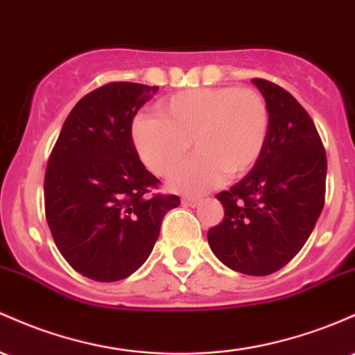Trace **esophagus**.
I'll return each mask as SVG.
<instances>
[{
	"mask_svg": "<svg viewBox=\"0 0 355 355\" xmlns=\"http://www.w3.org/2000/svg\"><path fill=\"white\" fill-rule=\"evenodd\" d=\"M182 202H184L185 205H189V207H197V205L200 204V198H198V197H184V198H182Z\"/></svg>",
	"mask_w": 355,
	"mask_h": 355,
	"instance_id": "34e87169",
	"label": "esophagus"
}]
</instances>
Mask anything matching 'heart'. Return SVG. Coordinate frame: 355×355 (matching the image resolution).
<instances>
[{
    "label": "heart",
    "instance_id": "1",
    "mask_svg": "<svg viewBox=\"0 0 355 355\" xmlns=\"http://www.w3.org/2000/svg\"><path fill=\"white\" fill-rule=\"evenodd\" d=\"M270 131V107L251 87H200L177 92L157 104V116H138L133 143L139 158L159 177L178 166L190 143L196 157L173 173L177 192L202 193L256 165Z\"/></svg>",
    "mask_w": 355,
    "mask_h": 355
}]
</instances>
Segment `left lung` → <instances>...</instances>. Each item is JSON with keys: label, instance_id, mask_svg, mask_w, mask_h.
I'll list each match as a JSON object with an SVG mask.
<instances>
[{"label": "left lung", "instance_id": "left-lung-1", "mask_svg": "<svg viewBox=\"0 0 355 355\" xmlns=\"http://www.w3.org/2000/svg\"><path fill=\"white\" fill-rule=\"evenodd\" d=\"M252 83L270 107L266 145L243 180L217 193L224 219L207 239L231 270L266 276L298 254L320 217L327 155L313 119L290 92L270 80Z\"/></svg>", "mask_w": 355, "mask_h": 355}]
</instances>
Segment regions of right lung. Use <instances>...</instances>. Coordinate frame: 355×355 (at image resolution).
Returning <instances> with one entry per match:
<instances>
[{
	"label": "right lung",
	"mask_w": 355,
	"mask_h": 355,
	"mask_svg": "<svg viewBox=\"0 0 355 355\" xmlns=\"http://www.w3.org/2000/svg\"><path fill=\"white\" fill-rule=\"evenodd\" d=\"M158 87L109 83L62 126L45 171V217L65 261L94 282L128 278L150 256L162 220L180 205L138 157L131 126Z\"/></svg>",
	"instance_id": "right-lung-1"
}]
</instances>
